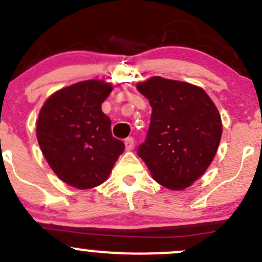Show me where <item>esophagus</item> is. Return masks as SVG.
<instances>
[{"mask_svg":"<svg viewBox=\"0 0 262 262\" xmlns=\"http://www.w3.org/2000/svg\"><path fill=\"white\" fill-rule=\"evenodd\" d=\"M134 145H135V141L132 137H127V139L125 140V146H126V150H132L134 149Z\"/></svg>","mask_w":262,"mask_h":262,"instance_id":"esophagus-1","label":"esophagus"}]
</instances>
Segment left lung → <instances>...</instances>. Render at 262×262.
<instances>
[{"instance_id":"8db88e82","label":"left lung","mask_w":262,"mask_h":262,"mask_svg":"<svg viewBox=\"0 0 262 262\" xmlns=\"http://www.w3.org/2000/svg\"><path fill=\"white\" fill-rule=\"evenodd\" d=\"M151 105L149 131L137 155L152 178L183 190L205 173L218 150L222 120L205 90L160 76L137 84Z\"/></svg>"}]
</instances>
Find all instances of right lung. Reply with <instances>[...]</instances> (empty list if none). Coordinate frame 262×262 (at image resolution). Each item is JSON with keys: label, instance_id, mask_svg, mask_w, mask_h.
Here are the masks:
<instances>
[{"label": "right lung", "instance_id": "obj_1", "mask_svg": "<svg viewBox=\"0 0 262 262\" xmlns=\"http://www.w3.org/2000/svg\"><path fill=\"white\" fill-rule=\"evenodd\" d=\"M111 92L112 85L102 80L76 82L52 94L40 110V149L57 177L72 187L86 190L104 182L125 150L102 112Z\"/></svg>", "mask_w": 262, "mask_h": 262}]
</instances>
